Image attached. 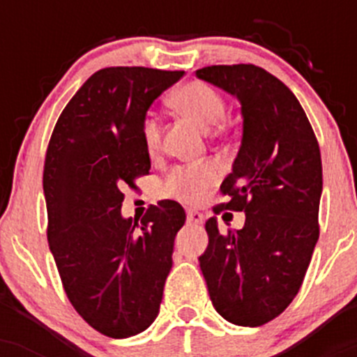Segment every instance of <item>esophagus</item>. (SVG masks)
Returning a JSON list of instances; mask_svg holds the SVG:
<instances>
[{
  "label": "esophagus",
  "instance_id": "34e87169",
  "mask_svg": "<svg viewBox=\"0 0 357 357\" xmlns=\"http://www.w3.org/2000/svg\"><path fill=\"white\" fill-rule=\"evenodd\" d=\"M186 219H188V222H192V225H202V222H204V215H202L199 211H188L186 212Z\"/></svg>",
  "mask_w": 357,
  "mask_h": 357
}]
</instances>
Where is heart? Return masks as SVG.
Returning a JSON list of instances; mask_svg holds the SVG:
<instances>
[{"mask_svg":"<svg viewBox=\"0 0 357 357\" xmlns=\"http://www.w3.org/2000/svg\"><path fill=\"white\" fill-rule=\"evenodd\" d=\"M172 102L190 117L205 128L215 126L226 114L225 98L212 86L202 81L183 84L172 96ZM143 143L149 153H157L162 146V126L155 114H146L142 128ZM221 179V167L214 160L195 162V164L174 165L165 174L162 190L165 195L188 204H197L214 188Z\"/></svg>","mask_w":357,"mask_h":357,"instance_id":"heart-1","label":"heart"}]
</instances>
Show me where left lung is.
Returning a JSON list of instances; mask_svg holds the SVG:
<instances>
[{
  "label": "left lung",
  "instance_id": "1",
  "mask_svg": "<svg viewBox=\"0 0 357 357\" xmlns=\"http://www.w3.org/2000/svg\"><path fill=\"white\" fill-rule=\"evenodd\" d=\"M197 77L242 103V145L221 185L229 200L214 212H245L242 229L221 233L215 218L205 222L208 245L200 269L222 318L261 326L294 301L318 242V139L294 93L264 68L211 66L199 68Z\"/></svg>",
  "mask_w": 357,
  "mask_h": 357
}]
</instances>
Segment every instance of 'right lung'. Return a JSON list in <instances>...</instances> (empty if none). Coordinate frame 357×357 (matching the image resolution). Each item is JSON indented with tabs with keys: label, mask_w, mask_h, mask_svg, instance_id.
Instances as JSON below:
<instances>
[{
	"label": "right lung",
	"mask_w": 357,
	"mask_h": 357,
	"mask_svg": "<svg viewBox=\"0 0 357 357\" xmlns=\"http://www.w3.org/2000/svg\"><path fill=\"white\" fill-rule=\"evenodd\" d=\"M183 70L107 67L60 114L43 171L48 243L68 301L96 332L126 338L157 318L172 268L181 205H150L142 225L121 215L126 185L149 174L146 110Z\"/></svg>",
	"instance_id": "add662e5"
}]
</instances>
